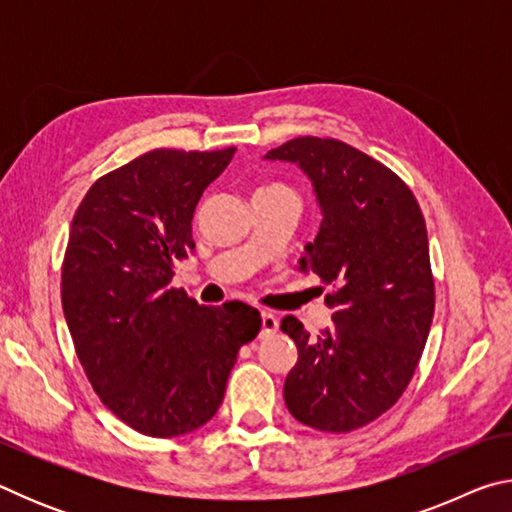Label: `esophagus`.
<instances>
[{
	"label": "esophagus",
	"mask_w": 512,
	"mask_h": 512,
	"mask_svg": "<svg viewBox=\"0 0 512 512\" xmlns=\"http://www.w3.org/2000/svg\"><path fill=\"white\" fill-rule=\"evenodd\" d=\"M277 329V318L271 314V311H262V332H259V336H271Z\"/></svg>",
	"instance_id": "obj_1"
}]
</instances>
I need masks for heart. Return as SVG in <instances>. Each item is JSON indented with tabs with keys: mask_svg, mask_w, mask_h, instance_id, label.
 <instances>
[{
	"mask_svg": "<svg viewBox=\"0 0 512 512\" xmlns=\"http://www.w3.org/2000/svg\"><path fill=\"white\" fill-rule=\"evenodd\" d=\"M282 185H268V187H264V189H280Z\"/></svg>",
	"mask_w": 512,
	"mask_h": 512,
	"instance_id": "obj_1",
	"label": "heart"
}]
</instances>
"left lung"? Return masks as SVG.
<instances>
[{
  "label": "left lung",
  "instance_id": "8db88e82",
  "mask_svg": "<svg viewBox=\"0 0 512 512\" xmlns=\"http://www.w3.org/2000/svg\"><path fill=\"white\" fill-rule=\"evenodd\" d=\"M266 158L296 162L314 183L323 223L300 268L332 287V325L318 336L282 318L298 348L284 402L311 429L366 427L400 400L427 343L436 307L427 223L395 171L334 137H296Z\"/></svg>",
  "mask_w": 512,
  "mask_h": 512
}]
</instances>
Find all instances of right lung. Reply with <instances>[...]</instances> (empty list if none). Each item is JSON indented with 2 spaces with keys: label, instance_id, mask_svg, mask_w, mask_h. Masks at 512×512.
Here are the masks:
<instances>
[{
  "label": "right lung",
  "instance_id": "right-lung-1",
  "mask_svg": "<svg viewBox=\"0 0 512 512\" xmlns=\"http://www.w3.org/2000/svg\"><path fill=\"white\" fill-rule=\"evenodd\" d=\"M235 151H149L101 176L74 214L60 298L76 357L99 400L144 436L212 420L262 327L244 302L205 307L171 287L194 250L196 205Z\"/></svg>",
  "mask_w": 512,
  "mask_h": 512
}]
</instances>
